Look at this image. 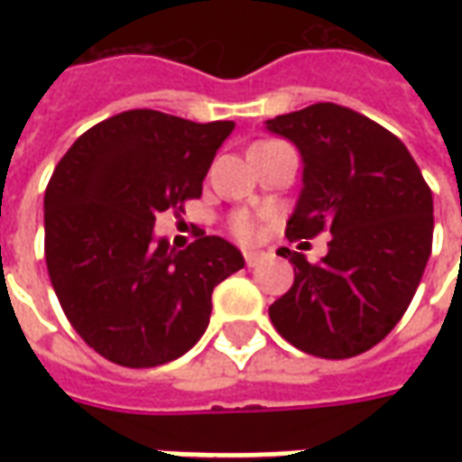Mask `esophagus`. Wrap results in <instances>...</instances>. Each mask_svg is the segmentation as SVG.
Listing matches in <instances>:
<instances>
[{
	"label": "esophagus",
	"instance_id": "1",
	"mask_svg": "<svg viewBox=\"0 0 462 462\" xmlns=\"http://www.w3.org/2000/svg\"><path fill=\"white\" fill-rule=\"evenodd\" d=\"M264 257H267V252L260 250V247H247V250H245V262H247V267H257Z\"/></svg>",
	"mask_w": 462,
	"mask_h": 462
}]
</instances>
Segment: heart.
<instances>
[{"mask_svg": "<svg viewBox=\"0 0 462 462\" xmlns=\"http://www.w3.org/2000/svg\"><path fill=\"white\" fill-rule=\"evenodd\" d=\"M232 232L240 237V240H250L252 235H254V220H252L247 212H240V215H235L230 222Z\"/></svg>", "mask_w": 462, "mask_h": 462, "instance_id": "heart-1", "label": "heart"}]
</instances>
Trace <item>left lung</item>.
Instances as JSON below:
<instances>
[{
	"instance_id": "left-lung-1",
	"label": "left lung",
	"mask_w": 462,
	"mask_h": 462,
	"mask_svg": "<svg viewBox=\"0 0 462 462\" xmlns=\"http://www.w3.org/2000/svg\"><path fill=\"white\" fill-rule=\"evenodd\" d=\"M304 162L290 240L331 232L319 262L282 247L294 284L270 307L291 346L321 358L364 354L396 327L416 294L433 245V195L403 143L337 104H314L264 123Z\"/></svg>"
}]
</instances>
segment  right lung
Here are the masks:
<instances>
[{
	"label": "right lung",
	"mask_w": 462,
	"mask_h": 462,
	"mask_svg": "<svg viewBox=\"0 0 462 462\" xmlns=\"http://www.w3.org/2000/svg\"><path fill=\"white\" fill-rule=\"evenodd\" d=\"M235 123H195L135 108L96 123L56 165L44 195V254L79 337L118 366L151 368L190 351L212 290L242 252L200 232L185 250L155 237L165 210L200 198Z\"/></svg>",
	"instance_id": "obj_1"
}]
</instances>
